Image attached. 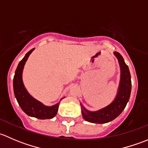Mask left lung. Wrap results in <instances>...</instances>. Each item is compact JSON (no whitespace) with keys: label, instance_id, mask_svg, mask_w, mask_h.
Segmentation results:
<instances>
[{"label":"left lung","instance_id":"left-lung-1","mask_svg":"<svg viewBox=\"0 0 148 148\" xmlns=\"http://www.w3.org/2000/svg\"><path fill=\"white\" fill-rule=\"evenodd\" d=\"M117 59L120 68V78L115 98L110 104L96 111H90L80 102L83 118L89 122L104 124L110 122L118 117L126 107L131 93V76L129 68L120 53L113 52Z\"/></svg>","mask_w":148,"mask_h":148}]
</instances>
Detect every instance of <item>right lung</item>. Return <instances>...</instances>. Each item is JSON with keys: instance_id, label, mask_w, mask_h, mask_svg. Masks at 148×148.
<instances>
[{"instance_id": "right-lung-1", "label": "right lung", "mask_w": 148, "mask_h": 148, "mask_svg": "<svg viewBox=\"0 0 148 148\" xmlns=\"http://www.w3.org/2000/svg\"><path fill=\"white\" fill-rule=\"evenodd\" d=\"M35 49H32L25 55L19 62L13 77V91L18 103L21 108L26 114L30 117H36L40 120L51 119L56 115L60 102L65 98H61L57 103L51 106H46L40 101L33 97L25 87L23 82V71L26 62H27L30 54Z\"/></svg>"}]
</instances>
